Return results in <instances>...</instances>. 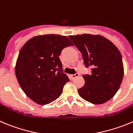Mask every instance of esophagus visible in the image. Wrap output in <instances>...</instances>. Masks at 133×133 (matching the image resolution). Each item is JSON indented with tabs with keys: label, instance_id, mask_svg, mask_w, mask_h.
<instances>
[{
	"label": "esophagus",
	"instance_id": "obj_1",
	"mask_svg": "<svg viewBox=\"0 0 133 133\" xmlns=\"http://www.w3.org/2000/svg\"><path fill=\"white\" fill-rule=\"evenodd\" d=\"M79 76V74L78 73H76L75 75H70V77L72 78H75L76 77H78V76Z\"/></svg>",
	"mask_w": 133,
	"mask_h": 133
}]
</instances>
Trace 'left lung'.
Returning a JSON list of instances; mask_svg holds the SVG:
<instances>
[{"instance_id":"obj_1","label":"left lung","mask_w":133,"mask_h":133,"mask_svg":"<svg viewBox=\"0 0 133 133\" xmlns=\"http://www.w3.org/2000/svg\"><path fill=\"white\" fill-rule=\"evenodd\" d=\"M69 38L81 52L85 66L92 67L91 75H84L85 84L78 90L82 98L94 104L111 99L122 82L124 68L119 50L99 35L81 34Z\"/></svg>"}]
</instances>
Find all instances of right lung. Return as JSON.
I'll use <instances>...</instances> for the list:
<instances>
[{
	"label": "right lung",
	"instance_id": "obj_1",
	"mask_svg": "<svg viewBox=\"0 0 133 133\" xmlns=\"http://www.w3.org/2000/svg\"><path fill=\"white\" fill-rule=\"evenodd\" d=\"M71 45L66 36L47 34L32 37L22 47L16 76L25 95L34 102L48 104L61 95L69 78L63 72L58 56L64 47Z\"/></svg>",
	"mask_w": 133,
	"mask_h": 133
}]
</instances>
